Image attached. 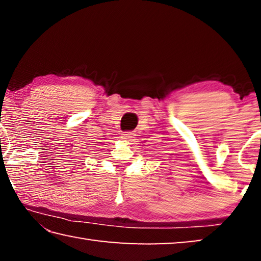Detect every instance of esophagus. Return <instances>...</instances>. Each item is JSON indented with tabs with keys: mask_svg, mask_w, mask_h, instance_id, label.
<instances>
[{
	"mask_svg": "<svg viewBox=\"0 0 261 261\" xmlns=\"http://www.w3.org/2000/svg\"><path fill=\"white\" fill-rule=\"evenodd\" d=\"M121 138L123 140H131L132 138H135V135L132 132H123L121 135Z\"/></svg>",
	"mask_w": 261,
	"mask_h": 261,
	"instance_id": "obj_1",
	"label": "esophagus"
}]
</instances>
